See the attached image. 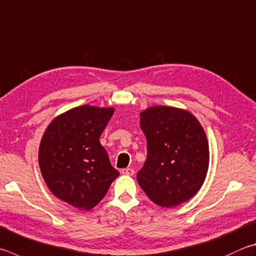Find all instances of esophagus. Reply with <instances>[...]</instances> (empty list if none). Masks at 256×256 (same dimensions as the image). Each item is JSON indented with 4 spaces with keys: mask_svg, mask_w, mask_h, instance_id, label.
Masks as SVG:
<instances>
[{
    "mask_svg": "<svg viewBox=\"0 0 256 256\" xmlns=\"http://www.w3.org/2000/svg\"><path fill=\"white\" fill-rule=\"evenodd\" d=\"M125 176H133L134 174V169L132 168H125V169H122V171H120Z\"/></svg>",
    "mask_w": 256,
    "mask_h": 256,
    "instance_id": "1",
    "label": "esophagus"
}]
</instances>
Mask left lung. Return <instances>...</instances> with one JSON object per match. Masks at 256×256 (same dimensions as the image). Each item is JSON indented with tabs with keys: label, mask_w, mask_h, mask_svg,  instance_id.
I'll use <instances>...</instances> for the list:
<instances>
[{
	"label": "left lung",
	"mask_w": 256,
	"mask_h": 256,
	"mask_svg": "<svg viewBox=\"0 0 256 256\" xmlns=\"http://www.w3.org/2000/svg\"><path fill=\"white\" fill-rule=\"evenodd\" d=\"M148 156L136 174L151 200L174 207L189 200L205 181L209 148L200 123L187 110L154 106L140 114Z\"/></svg>",
	"instance_id": "obj_1"
}]
</instances>
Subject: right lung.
Returning <instances> with one entry per match:
<instances>
[{"mask_svg":"<svg viewBox=\"0 0 256 256\" xmlns=\"http://www.w3.org/2000/svg\"><path fill=\"white\" fill-rule=\"evenodd\" d=\"M113 108L82 105L56 118L39 148V166L54 196L80 209H92L120 172L110 164L100 136Z\"/></svg>","mask_w":256,"mask_h":256,"instance_id":"add662e5","label":"right lung"}]
</instances>
